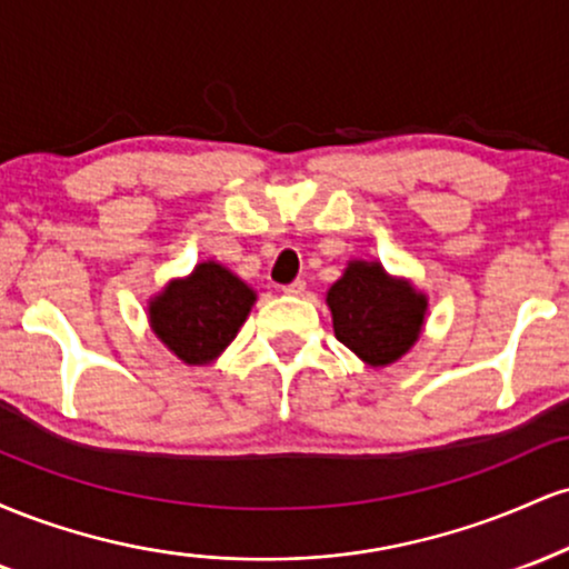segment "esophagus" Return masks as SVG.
Listing matches in <instances>:
<instances>
[{
	"instance_id": "1",
	"label": "esophagus",
	"mask_w": 569,
	"mask_h": 569,
	"mask_svg": "<svg viewBox=\"0 0 569 569\" xmlns=\"http://www.w3.org/2000/svg\"><path fill=\"white\" fill-rule=\"evenodd\" d=\"M305 289H307L305 280H293V283L283 286V293H289V297H302Z\"/></svg>"
}]
</instances>
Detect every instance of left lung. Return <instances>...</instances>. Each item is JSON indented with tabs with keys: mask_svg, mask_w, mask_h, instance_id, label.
Returning <instances> with one entry per match:
<instances>
[{
	"mask_svg": "<svg viewBox=\"0 0 569 569\" xmlns=\"http://www.w3.org/2000/svg\"><path fill=\"white\" fill-rule=\"evenodd\" d=\"M335 335L369 367H388L420 339L428 299L380 262H350L326 293Z\"/></svg>",
	"mask_w": 569,
	"mask_h": 569,
	"instance_id": "1",
	"label": "left lung"
}]
</instances>
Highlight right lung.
Returning <instances> with one entry per match:
<instances>
[{"instance_id":"obj_1","label":"right lung","mask_w":569,"mask_h":569,"mask_svg":"<svg viewBox=\"0 0 569 569\" xmlns=\"http://www.w3.org/2000/svg\"><path fill=\"white\" fill-rule=\"evenodd\" d=\"M257 291L219 262H200L192 276L171 280L149 302L158 339L189 367L211 363L238 337Z\"/></svg>"}]
</instances>
